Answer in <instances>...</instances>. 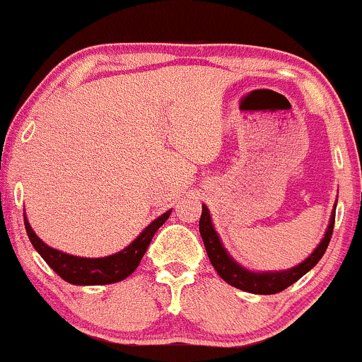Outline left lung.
I'll list each match as a JSON object with an SVG mask.
<instances>
[{"instance_id":"left-lung-1","label":"left lung","mask_w":362,"mask_h":362,"mask_svg":"<svg viewBox=\"0 0 362 362\" xmlns=\"http://www.w3.org/2000/svg\"><path fill=\"white\" fill-rule=\"evenodd\" d=\"M337 204V200H335ZM335 223V211H332L330 216L329 228L325 230L324 239L320 241V245L313 250V252L305 261L297 264V267L285 269V272H264V273H255L246 269L245 267L234 261L229 256V252L226 251V247L221 243L219 236H217L214 226H212L211 212H209L207 206H202V216L199 221V230L200 236H202L204 246H206L207 256L211 259L212 267L217 272V275L229 285L236 286V288L243 291H250V293L256 295H273L280 293L285 288H288L290 285H293L295 281L300 280L305 273L319 263L322 256H324L325 250H327L330 238H332Z\"/></svg>"}]
</instances>
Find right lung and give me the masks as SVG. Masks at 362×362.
Returning <instances> with one entry per match:
<instances>
[{"label":"right lung","mask_w":362,"mask_h":362,"mask_svg":"<svg viewBox=\"0 0 362 362\" xmlns=\"http://www.w3.org/2000/svg\"><path fill=\"white\" fill-rule=\"evenodd\" d=\"M170 214H172V211H167L165 214L156 217L153 223L143 229V233L134 239L132 245L126 246L116 255L104 256V258H81V256L67 255V252L47 246L35 234L32 226L27 221V216L23 214V217L30 243L60 278L72 283V285H110V283L124 280L138 268L139 261L150 246L151 238L155 236L160 226L165 224Z\"/></svg>","instance_id":"right-lung-1"}]
</instances>
